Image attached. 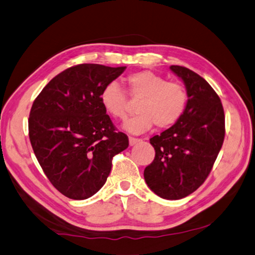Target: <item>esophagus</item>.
I'll return each instance as SVG.
<instances>
[{
  "mask_svg": "<svg viewBox=\"0 0 255 255\" xmlns=\"http://www.w3.org/2000/svg\"><path fill=\"white\" fill-rule=\"evenodd\" d=\"M141 140L139 138H134V137H129V144L130 146H133V144H136L138 142H140Z\"/></svg>",
  "mask_w": 255,
  "mask_h": 255,
  "instance_id": "esophagus-1",
  "label": "esophagus"
}]
</instances>
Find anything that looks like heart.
I'll return each instance as SVG.
<instances>
[{
    "label": "heart",
    "mask_w": 255,
    "mask_h": 255,
    "mask_svg": "<svg viewBox=\"0 0 255 255\" xmlns=\"http://www.w3.org/2000/svg\"><path fill=\"white\" fill-rule=\"evenodd\" d=\"M128 94L139 99L136 116L128 119L124 128L128 132L142 133L156 125L158 129H167L176 125L188 106V92L182 84L167 79L151 71H140L126 78ZM101 104L109 116L126 118L128 101L126 93L117 83H109L101 93Z\"/></svg>",
    "instance_id": "b5f03b06"
}]
</instances>
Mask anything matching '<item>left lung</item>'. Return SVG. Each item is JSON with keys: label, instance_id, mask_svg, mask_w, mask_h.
Listing matches in <instances>:
<instances>
[{"label": "left lung", "instance_id": "left-lung-1", "mask_svg": "<svg viewBox=\"0 0 255 255\" xmlns=\"http://www.w3.org/2000/svg\"><path fill=\"white\" fill-rule=\"evenodd\" d=\"M182 79L189 101L176 125L150 138L156 156L146 167L148 187L163 199L178 200L206 181L226 134L220 97L206 79L187 67L172 65Z\"/></svg>", "mask_w": 255, "mask_h": 255}]
</instances>
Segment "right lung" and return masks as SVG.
<instances>
[{
  "instance_id": "right-lung-1",
  "label": "right lung",
  "mask_w": 255,
  "mask_h": 255,
  "mask_svg": "<svg viewBox=\"0 0 255 255\" xmlns=\"http://www.w3.org/2000/svg\"><path fill=\"white\" fill-rule=\"evenodd\" d=\"M126 67L79 64L55 76L35 99L28 136L48 180L65 197L84 200L107 180L115 154L128 147L101 104L103 88Z\"/></svg>"
}]
</instances>
